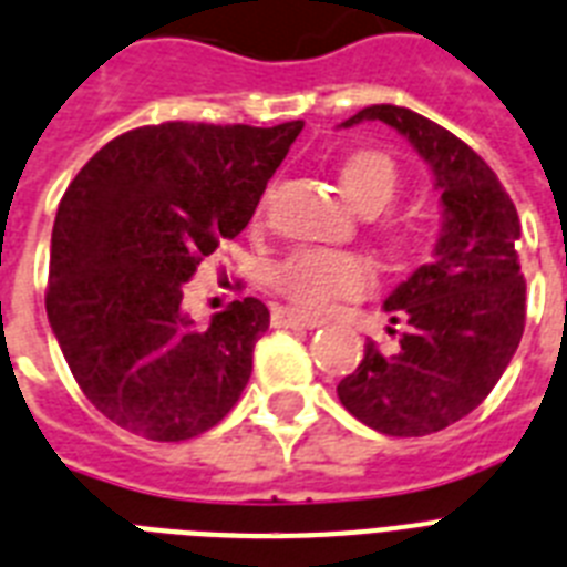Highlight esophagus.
I'll list each match as a JSON object with an SVG mask.
<instances>
[{"label":"esophagus","instance_id":"esophagus-1","mask_svg":"<svg viewBox=\"0 0 567 567\" xmlns=\"http://www.w3.org/2000/svg\"><path fill=\"white\" fill-rule=\"evenodd\" d=\"M274 326L276 329H317V326H323V320L293 311V308H279L274 315Z\"/></svg>","mask_w":567,"mask_h":567}]
</instances>
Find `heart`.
<instances>
[{
  "instance_id": "obj_1",
  "label": "heart",
  "mask_w": 567,
  "mask_h": 567,
  "mask_svg": "<svg viewBox=\"0 0 567 567\" xmlns=\"http://www.w3.org/2000/svg\"><path fill=\"white\" fill-rule=\"evenodd\" d=\"M340 186L358 209H384L399 186L395 163L381 151H361L349 156L340 172ZM372 268L352 252L299 250L276 270V288L293 306L317 311L334 299L358 297L370 288Z\"/></svg>"
}]
</instances>
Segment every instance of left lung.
Returning a JSON list of instances; mask_svg holds the SVG:
<instances>
[{"label": "left lung", "instance_id": "obj_1", "mask_svg": "<svg viewBox=\"0 0 567 567\" xmlns=\"http://www.w3.org/2000/svg\"><path fill=\"white\" fill-rule=\"evenodd\" d=\"M384 122L434 174L443 229L427 265L384 299L404 323L399 349L367 343L338 399L358 422L388 436H425L454 425L489 395L524 331L522 220L489 165L466 142L395 104H372L340 127ZM393 331V329H390Z\"/></svg>", "mask_w": 567, "mask_h": 567}]
</instances>
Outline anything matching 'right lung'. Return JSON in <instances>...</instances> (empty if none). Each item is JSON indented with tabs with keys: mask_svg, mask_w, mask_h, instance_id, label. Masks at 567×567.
<instances>
[{
	"mask_svg": "<svg viewBox=\"0 0 567 567\" xmlns=\"http://www.w3.org/2000/svg\"><path fill=\"white\" fill-rule=\"evenodd\" d=\"M299 131L148 124L107 142L69 183L45 315L78 388L110 422L179 443L233 411L270 311L244 297L195 326L183 285L250 224Z\"/></svg>",
	"mask_w": 567,
	"mask_h": 567,
	"instance_id": "1",
	"label": "right lung"
}]
</instances>
